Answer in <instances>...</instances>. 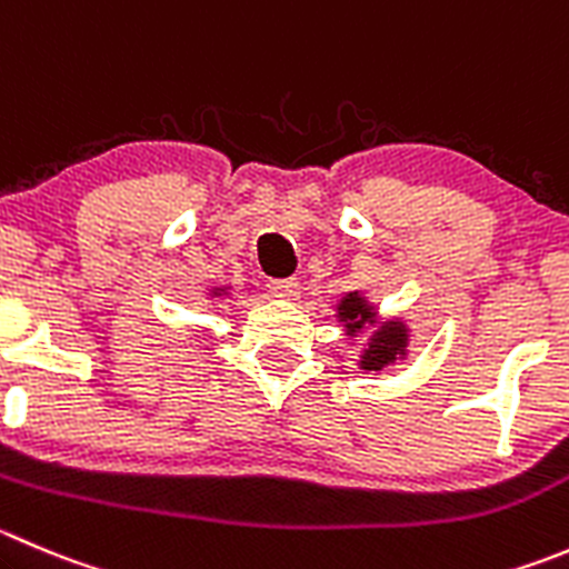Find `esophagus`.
Masks as SVG:
<instances>
[{"label": "esophagus", "instance_id": "esophagus-1", "mask_svg": "<svg viewBox=\"0 0 569 569\" xmlns=\"http://www.w3.org/2000/svg\"><path fill=\"white\" fill-rule=\"evenodd\" d=\"M269 295L278 297V300H297V295H300V283H297L295 278L269 280Z\"/></svg>", "mask_w": 569, "mask_h": 569}]
</instances>
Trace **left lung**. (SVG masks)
I'll return each mask as SVG.
<instances>
[{"label": "left lung", "instance_id": "obj_1", "mask_svg": "<svg viewBox=\"0 0 569 569\" xmlns=\"http://www.w3.org/2000/svg\"><path fill=\"white\" fill-rule=\"evenodd\" d=\"M336 322L356 347V367L363 372H389L397 361L411 356L413 328L402 317H386L361 289L345 291L336 300Z\"/></svg>", "mask_w": 569, "mask_h": 569}]
</instances>
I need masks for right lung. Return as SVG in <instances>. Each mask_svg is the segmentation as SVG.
I'll use <instances>...</instances> for the list:
<instances>
[{
	"label": "right lung",
	"instance_id": "obj_1",
	"mask_svg": "<svg viewBox=\"0 0 569 569\" xmlns=\"http://www.w3.org/2000/svg\"><path fill=\"white\" fill-rule=\"evenodd\" d=\"M233 295V286H211V289H208V297H211V300H230Z\"/></svg>",
	"mask_w": 569,
	"mask_h": 569
}]
</instances>
